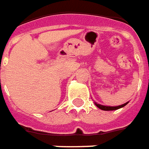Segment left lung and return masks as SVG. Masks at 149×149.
Listing matches in <instances>:
<instances>
[{"label":"left lung","mask_w":149,"mask_h":149,"mask_svg":"<svg viewBox=\"0 0 149 149\" xmlns=\"http://www.w3.org/2000/svg\"><path fill=\"white\" fill-rule=\"evenodd\" d=\"M127 103H128V102H126V103H125V104L120 105V106H118V107H107V106H102V105L97 104V103H95V105L98 107V108L103 110V111H113V110H116L119 109V108H120V107H125Z\"/></svg>","instance_id":"left-lung-1"}]
</instances>
